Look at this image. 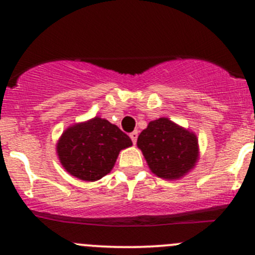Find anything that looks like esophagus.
<instances>
[{"mask_svg": "<svg viewBox=\"0 0 255 255\" xmlns=\"http://www.w3.org/2000/svg\"><path fill=\"white\" fill-rule=\"evenodd\" d=\"M129 136H130L131 141H133V144H135V142H136V139H137V131H136V130L131 131V133L129 134Z\"/></svg>", "mask_w": 255, "mask_h": 255, "instance_id": "1", "label": "esophagus"}]
</instances>
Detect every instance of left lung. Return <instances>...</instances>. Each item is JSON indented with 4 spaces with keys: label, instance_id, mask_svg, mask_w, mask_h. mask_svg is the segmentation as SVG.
<instances>
[{
    "label": "left lung",
    "instance_id": "1",
    "mask_svg": "<svg viewBox=\"0 0 255 255\" xmlns=\"http://www.w3.org/2000/svg\"><path fill=\"white\" fill-rule=\"evenodd\" d=\"M136 144L152 172L166 180L183 176L198 159L197 136L166 118L151 121Z\"/></svg>",
    "mask_w": 255,
    "mask_h": 255
}]
</instances>
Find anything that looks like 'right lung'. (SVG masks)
Here are the masks:
<instances>
[{"instance_id":"right-lung-1","label":"right lung","mask_w":255,"mask_h":255,"mask_svg":"<svg viewBox=\"0 0 255 255\" xmlns=\"http://www.w3.org/2000/svg\"><path fill=\"white\" fill-rule=\"evenodd\" d=\"M131 146V140L118 126L95 118L69 127L58 140L61 163L73 176L97 181L109 174L120 151Z\"/></svg>"}]
</instances>
